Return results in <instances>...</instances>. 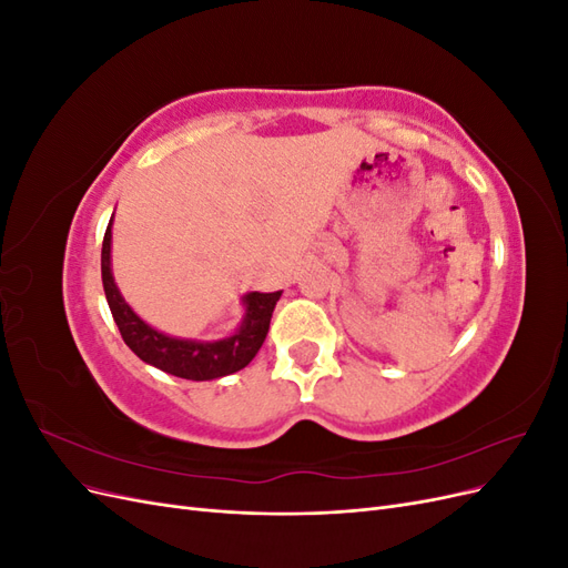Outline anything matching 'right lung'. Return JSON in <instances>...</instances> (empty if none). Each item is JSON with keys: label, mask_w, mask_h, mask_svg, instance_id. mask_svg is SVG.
<instances>
[{"label": "right lung", "mask_w": 568, "mask_h": 568, "mask_svg": "<svg viewBox=\"0 0 568 568\" xmlns=\"http://www.w3.org/2000/svg\"><path fill=\"white\" fill-rule=\"evenodd\" d=\"M111 222L104 234V244H101V282H104L111 315L118 324L120 336L128 343V348L136 357L144 359L146 365H153L189 382H211L244 369L263 346L270 329L272 311L277 305L282 291H274V294L251 291V294H246V315L242 320V326L227 338L192 341L165 336L163 332L149 326L125 303V298L120 296L111 274Z\"/></svg>", "instance_id": "obj_1"}]
</instances>
